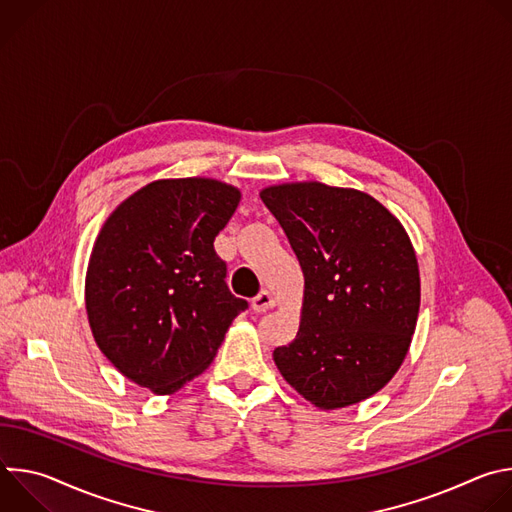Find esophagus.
<instances>
[{"label":"esophagus","mask_w":512,"mask_h":512,"mask_svg":"<svg viewBox=\"0 0 512 512\" xmlns=\"http://www.w3.org/2000/svg\"><path fill=\"white\" fill-rule=\"evenodd\" d=\"M275 306V300H273V296L269 294V291H259V294L251 300V308L255 310V312H267V310H271Z\"/></svg>","instance_id":"esophagus-1"}]
</instances>
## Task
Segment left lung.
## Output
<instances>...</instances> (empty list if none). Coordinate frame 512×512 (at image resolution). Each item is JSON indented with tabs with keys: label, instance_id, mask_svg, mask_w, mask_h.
Segmentation results:
<instances>
[{
	"label": "left lung",
	"instance_id": "obj_1",
	"mask_svg": "<svg viewBox=\"0 0 512 512\" xmlns=\"http://www.w3.org/2000/svg\"><path fill=\"white\" fill-rule=\"evenodd\" d=\"M304 273L300 330L273 350L281 377L330 411L379 393L417 326L421 281L399 218L371 194L322 182L259 192Z\"/></svg>",
	"mask_w": 512,
	"mask_h": 512
}]
</instances>
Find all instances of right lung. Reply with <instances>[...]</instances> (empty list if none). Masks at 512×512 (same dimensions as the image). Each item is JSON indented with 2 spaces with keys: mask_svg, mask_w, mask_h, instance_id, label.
I'll return each mask as SVG.
<instances>
[{
  "mask_svg": "<svg viewBox=\"0 0 512 512\" xmlns=\"http://www.w3.org/2000/svg\"><path fill=\"white\" fill-rule=\"evenodd\" d=\"M241 190L212 178H168L127 196L91 251L85 306L113 367L156 395L202 375L247 310L214 251Z\"/></svg>",
  "mask_w": 512,
  "mask_h": 512,
  "instance_id": "add662e5",
  "label": "right lung"
}]
</instances>
